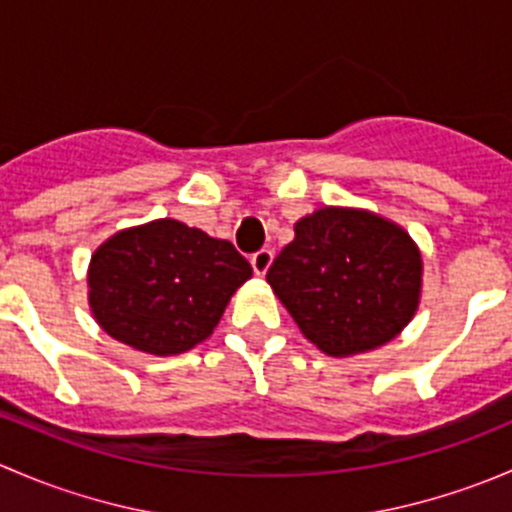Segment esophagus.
<instances>
[{
  "label": "esophagus",
  "mask_w": 512,
  "mask_h": 512,
  "mask_svg": "<svg viewBox=\"0 0 512 512\" xmlns=\"http://www.w3.org/2000/svg\"><path fill=\"white\" fill-rule=\"evenodd\" d=\"M272 257H275V252L267 250V247H262L260 252H255V255L250 257L252 270H255L257 277H265L267 275V270H270V265H272Z\"/></svg>",
  "instance_id": "34e87169"
}]
</instances>
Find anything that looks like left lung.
Returning <instances> with one entry per match:
<instances>
[{
	"instance_id": "8db88e82",
	"label": "left lung",
	"mask_w": 512,
	"mask_h": 512,
	"mask_svg": "<svg viewBox=\"0 0 512 512\" xmlns=\"http://www.w3.org/2000/svg\"><path fill=\"white\" fill-rule=\"evenodd\" d=\"M299 332L329 356L379 349L421 302L423 260L409 232L371 210L324 205L294 223L267 272Z\"/></svg>"
}]
</instances>
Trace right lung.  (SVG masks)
Wrapping results in <instances>:
<instances>
[{"label":"right lung","mask_w":512,"mask_h":512,"mask_svg":"<svg viewBox=\"0 0 512 512\" xmlns=\"http://www.w3.org/2000/svg\"><path fill=\"white\" fill-rule=\"evenodd\" d=\"M252 267L232 242L160 218L103 240L89 262V307L116 342L173 356L205 342Z\"/></svg>","instance_id":"obj_1"}]
</instances>
